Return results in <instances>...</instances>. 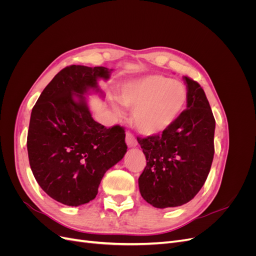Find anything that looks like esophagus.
I'll use <instances>...</instances> for the list:
<instances>
[{"mask_svg":"<svg viewBox=\"0 0 256 256\" xmlns=\"http://www.w3.org/2000/svg\"><path fill=\"white\" fill-rule=\"evenodd\" d=\"M126 143L128 145V147H136L138 145L136 138H134V136L130 132L126 134Z\"/></svg>","mask_w":256,"mask_h":256,"instance_id":"esophagus-1","label":"esophagus"}]
</instances>
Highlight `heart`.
<instances>
[{"mask_svg":"<svg viewBox=\"0 0 256 256\" xmlns=\"http://www.w3.org/2000/svg\"><path fill=\"white\" fill-rule=\"evenodd\" d=\"M187 99L182 83L160 74L126 81L118 90L120 102L134 109V125L146 136L159 134L171 126L184 111ZM114 109L122 113L118 106Z\"/></svg>","mask_w":256,"mask_h":256,"instance_id":"b5f03b06","label":"heart"}]
</instances>
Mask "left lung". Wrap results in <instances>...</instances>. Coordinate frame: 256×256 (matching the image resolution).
I'll list each match as a JSON object with an SVG mask.
<instances>
[{
	"label": "left lung",
	"instance_id": "left-lung-1",
	"mask_svg": "<svg viewBox=\"0 0 256 256\" xmlns=\"http://www.w3.org/2000/svg\"><path fill=\"white\" fill-rule=\"evenodd\" d=\"M187 109L161 134L138 138L146 158L138 177L142 198L154 207L188 203L210 171L216 120L200 85L188 76Z\"/></svg>",
	"mask_w": 256,
	"mask_h": 256
}]
</instances>
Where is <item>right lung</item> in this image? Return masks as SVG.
<instances>
[{"instance_id":"add662e5","label":"right lung","mask_w":256,"mask_h":256,"mask_svg":"<svg viewBox=\"0 0 256 256\" xmlns=\"http://www.w3.org/2000/svg\"><path fill=\"white\" fill-rule=\"evenodd\" d=\"M113 69L72 65L54 76L30 113L28 154L36 182L67 206L94 200L104 173L127 152L125 129L106 128L92 118L84 96L102 94L98 80Z\"/></svg>"}]
</instances>
